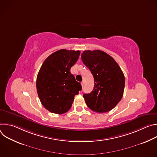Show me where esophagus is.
Wrapping results in <instances>:
<instances>
[{"instance_id":"esophagus-1","label":"esophagus","mask_w":157,"mask_h":157,"mask_svg":"<svg viewBox=\"0 0 157 157\" xmlns=\"http://www.w3.org/2000/svg\"><path fill=\"white\" fill-rule=\"evenodd\" d=\"M81 84V86H82V87H83V86H84V81H82Z\"/></svg>"}]
</instances>
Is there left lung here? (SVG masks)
Here are the masks:
<instances>
[{
	"label": "left lung",
	"instance_id": "8db88e82",
	"mask_svg": "<svg viewBox=\"0 0 157 157\" xmlns=\"http://www.w3.org/2000/svg\"><path fill=\"white\" fill-rule=\"evenodd\" d=\"M81 59L94 78L92 92L83 94L86 105L96 113L110 111L124 94L125 77L120 66L113 57L98 50L84 51Z\"/></svg>",
	"mask_w": 157,
	"mask_h": 157
}]
</instances>
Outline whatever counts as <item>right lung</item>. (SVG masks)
<instances>
[{"instance_id": "1", "label": "right lung", "mask_w": 157, "mask_h": 157, "mask_svg": "<svg viewBox=\"0 0 157 157\" xmlns=\"http://www.w3.org/2000/svg\"><path fill=\"white\" fill-rule=\"evenodd\" d=\"M79 51L59 50L50 55L42 64L36 78L40 102L52 113L61 114L71 107L75 96L82 87L71 73Z\"/></svg>"}]
</instances>
